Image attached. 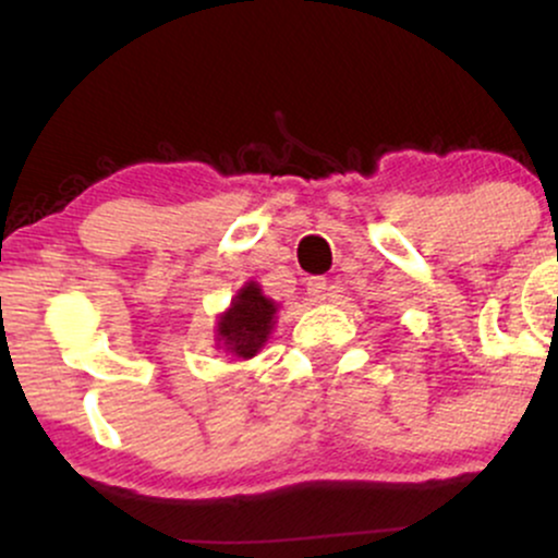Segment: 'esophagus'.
I'll return each mask as SVG.
<instances>
[{
  "instance_id": "obj_1",
  "label": "esophagus",
  "mask_w": 558,
  "mask_h": 558,
  "mask_svg": "<svg viewBox=\"0 0 558 558\" xmlns=\"http://www.w3.org/2000/svg\"><path fill=\"white\" fill-rule=\"evenodd\" d=\"M328 280L325 278H310V283H306V293H310L312 301H325L328 299Z\"/></svg>"
}]
</instances>
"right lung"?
<instances>
[{"instance_id": "add662e5", "label": "right lung", "mask_w": 558, "mask_h": 558, "mask_svg": "<svg viewBox=\"0 0 558 558\" xmlns=\"http://www.w3.org/2000/svg\"><path fill=\"white\" fill-rule=\"evenodd\" d=\"M275 312H278L275 301L267 299L254 280H248L230 301L228 312L217 319V341L235 360H252L272 332Z\"/></svg>"}]
</instances>
